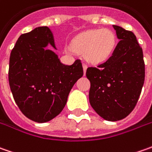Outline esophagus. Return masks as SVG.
I'll return each mask as SVG.
<instances>
[{
	"mask_svg": "<svg viewBox=\"0 0 152 152\" xmlns=\"http://www.w3.org/2000/svg\"><path fill=\"white\" fill-rule=\"evenodd\" d=\"M87 67H88V65H87L86 63H83V68H84V72H85H85H86V69H87Z\"/></svg>",
	"mask_w": 152,
	"mask_h": 152,
	"instance_id": "1",
	"label": "esophagus"
}]
</instances>
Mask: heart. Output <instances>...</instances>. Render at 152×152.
Instances as JSON below:
<instances>
[{
    "label": "heart",
    "instance_id": "b5f03b06",
    "mask_svg": "<svg viewBox=\"0 0 152 152\" xmlns=\"http://www.w3.org/2000/svg\"><path fill=\"white\" fill-rule=\"evenodd\" d=\"M116 42V35L111 29H94L79 34L73 39V48L79 53H85L89 61L101 63L112 56Z\"/></svg>",
    "mask_w": 152,
    "mask_h": 152
}]
</instances>
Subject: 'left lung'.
I'll use <instances>...</instances> for the list:
<instances>
[{
    "label": "left lung",
    "instance_id": "8db88e82",
    "mask_svg": "<svg viewBox=\"0 0 152 152\" xmlns=\"http://www.w3.org/2000/svg\"><path fill=\"white\" fill-rule=\"evenodd\" d=\"M119 39L113 55L97 67H89L86 77L93 109L104 119L126 118L137 104L145 81L143 50L131 31L113 25Z\"/></svg>",
    "mask_w": 152,
    "mask_h": 152
}]
</instances>
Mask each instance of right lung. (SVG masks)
<instances>
[{"label": "right lung", "mask_w": 152, "mask_h": 152, "mask_svg": "<svg viewBox=\"0 0 152 152\" xmlns=\"http://www.w3.org/2000/svg\"><path fill=\"white\" fill-rule=\"evenodd\" d=\"M47 45L56 49L50 28H36L18 38L9 60V85L15 102L25 117L37 123L61 113L84 73L79 59L64 65Z\"/></svg>", "instance_id": "obj_1"}]
</instances>
